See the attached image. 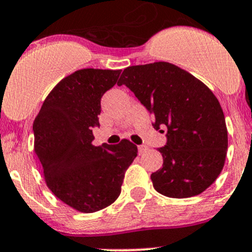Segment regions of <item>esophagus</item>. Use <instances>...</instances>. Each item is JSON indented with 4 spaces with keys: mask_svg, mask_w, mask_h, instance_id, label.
Segmentation results:
<instances>
[{
    "mask_svg": "<svg viewBox=\"0 0 252 252\" xmlns=\"http://www.w3.org/2000/svg\"><path fill=\"white\" fill-rule=\"evenodd\" d=\"M138 150H139V154L142 155V154H145V152H146L147 150H149V147H147L146 145H139Z\"/></svg>",
    "mask_w": 252,
    "mask_h": 252,
    "instance_id": "esophagus-1",
    "label": "esophagus"
}]
</instances>
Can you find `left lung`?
<instances>
[{
	"label": "left lung",
	"instance_id": "8db88e82",
	"mask_svg": "<svg viewBox=\"0 0 252 252\" xmlns=\"http://www.w3.org/2000/svg\"><path fill=\"white\" fill-rule=\"evenodd\" d=\"M118 85L133 91L155 117V129L167 130L158 149L163 164L151 174L156 191L174 199L205 191L222 172L228 149L224 114L212 91L168 62L126 68Z\"/></svg>",
	"mask_w": 252,
	"mask_h": 252
}]
</instances>
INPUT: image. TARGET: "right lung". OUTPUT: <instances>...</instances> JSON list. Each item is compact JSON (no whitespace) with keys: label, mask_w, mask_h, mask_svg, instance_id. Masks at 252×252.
I'll list each match as a JSON object with an SVG mask.
<instances>
[{"label":"right lung","mask_w":252,"mask_h":252,"mask_svg":"<svg viewBox=\"0 0 252 252\" xmlns=\"http://www.w3.org/2000/svg\"><path fill=\"white\" fill-rule=\"evenodd\" d=\"M119 74L121 70L86 68L62 79L32 126L47 187L79 212H96L113 204L138 155V147L126 139L118 145L93 144V129L100 126L101 98Z\"/></svg>","instance_id":"1"}]
</instances>
